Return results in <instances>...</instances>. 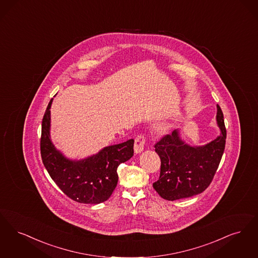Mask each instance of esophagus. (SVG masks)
Returning <instances> with one entry per match:
<instances>
[{
    "label": "esophagus",
    "mask_w": 258,
    "mask_h": 258,
    "mask_svg": "<svg viewBox=\"0 0 258 258\" xmlns=\"http://www.w3.org/2000/svg\"><path fill=\"white\" fill-rule=\"evenodd\" d=\"M147 143V139L144 135H138L135 139L134 150L136 153H141Z\"/></svg>",
    "instance_id": "34e87169"
}]
</instances>
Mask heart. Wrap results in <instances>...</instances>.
Returning <instances> with one entry per match:
<instances>
[{
    "label": "heart",
    "mask_w": 258,
    "mask_h": 258,
    "mask_svg": "<svg viewBox=\"0 0 258 258\" xmlns=\"http://www.w3.org/2000/svg\"><path fill=\"white\" fill-rule=\"evenodd\" d=\"M167 128H168V127H167L166 125H164V126H162V127H161V129H162V130H166Z\"/></svg>",
    "instance_id": "1"
}]
</instances>
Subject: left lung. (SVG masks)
Masks as SVG:
<instances>
[{"mask_svg":"<svg viewBox=\"0 0 258 258\" xmlns=\"http://www.w3.org/2000/svg\"><path fill=\"white\" fill-rule=\"evenodd\" d=\"M220 136L206 146H191L181 141L177 130L155 144L161 159L159 179L153 188L167 201L190 198L206 190L212 182L224 153L226 139L224 113L217 105Z\"/></svg>","mask_w":258,"mask_h":258,"instance_id":"obj_1","label":"left lung"}]
</instances>
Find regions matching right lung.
Here are the masks:
<instances>
[{"label":"right lung","instance_id":"add662e5","mask_svg":"<svg viewBox=\"0 0 258 258\" xmlns=\"http://www.w3.org/2000/svg\"><path fill=\"white\" fill-rule=\"evenodd\" d=\"M50 100L42 119L40 153L51 178L68 198L80 203L106 202L115 189L118 166L134 155V140L107 146L94 156L70 161L58 152L50 140Z\"/></svg>","mask_w":258,"mask_h":258}]
</instances>
